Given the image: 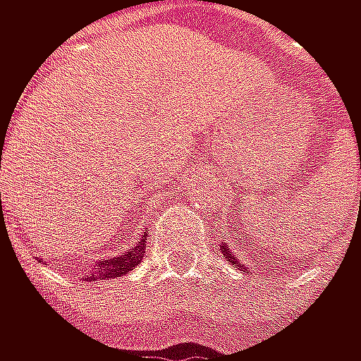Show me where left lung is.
Listing matches in <instances>:
<instances>
[{
  "label": "left lung",
  "instance_id": "left-lung-1",
  "mask_svg": "<svg viewBox=\"0 0 361 361\" xmlns=\"http://www.w3.org/2000/svg\"><path fill=\"white\" fill-rule=\"evenodd\" d=\"M228 247H230V245H221V254H224V256H226V258H228V260H230L232 264H237V267L241 269V264H239V260H237V256H234V254H232V252H230Z\"/></svg>",
  "mask_w": 361,
  "mask_h": 361
}]
</instances>
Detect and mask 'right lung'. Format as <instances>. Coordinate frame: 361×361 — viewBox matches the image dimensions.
<instances>
[{
  "instance_id": "add662e5",
  "label": "right lung",
  "mask_w": 361,
  "mask_h": 361,
  "mask_svg": "<svg viewBox=\"0 0 361 361\" xmlns=\"http://www.w3.org/2000/svg\"><path fill=\"white\" fill-rule=\"evenodd\" d=\"M146 254V234L142 237V241L133 247V250H129V252H124L122 256H116V258H109V260H99V262H94L92 267L87 269V280H94V282H99V280H105V278H109V280H114V278H120V276H124V274H129L133 267H137L140 262H142V256Z\"/></svg>"
}]
</instances>
